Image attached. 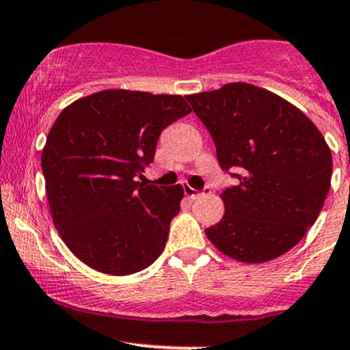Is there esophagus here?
Instances as JSON below:
<instances>
[{"label":"esophagus","mask_w":350,"mask_h":350,"mask_svg":"<svg viewBox=\"0 0 350 350\" xmlns=\"http://www.w3.org/2000/svg\"><path fill=\"white\" fill-rule=\"evenodd\" d=\"M207 191H209V186H206L202 191H198V189H194V187H189V186L184 187V194H186L187 198H191V199L199 198V196H202L204 193H207Z\"/></svg>","instance_id":"obj_1"}]
</instances>
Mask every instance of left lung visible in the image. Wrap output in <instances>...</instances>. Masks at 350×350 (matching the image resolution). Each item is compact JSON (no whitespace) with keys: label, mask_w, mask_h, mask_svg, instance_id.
<instances>
[{"label":"left lung","mask_w":350,"mask_h":350,"mask_svg":"<svg viewBox=\"0 0 350 350\" xmlns=\"http://www.w3.org/2000/svg\"><path fill=\"white\" fill-rule=\"evenodd\" d=\"M216 146L219 166L237 179L222 191L226 213L206 236L243 262L282 256L316 222L331 187L332 156L302 111L245 83L186 96Z\"/></svg>","instance_id":"obj_1"}]
</instances>
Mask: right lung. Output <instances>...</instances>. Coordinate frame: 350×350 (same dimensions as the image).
Listing matches in <instances>:
<instances>
[{
	"instance_id": "right-lung-1",
	"label": "right lung",
	"mask_w": 350,
	"mask_h": 350,
	"mask_svg": "<svg viewBox=\"0 0 350 350\" xmlns=\"http://www.w3.org/2000/svg\"><path fill=\"white\" fill-rule=\"evenodd\" d=\"M189 113L183 96L106 90L57 116L41 156L46 194L61 239L86 266L128 275L164 251L183 187L137 179L161 133Z\"/></svg>"
}]
</instances>
